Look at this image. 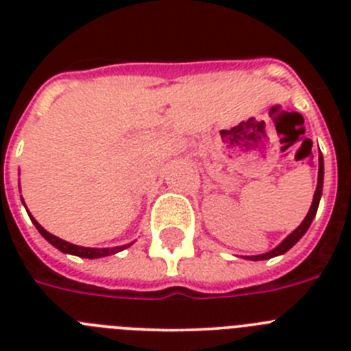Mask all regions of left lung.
<instances>
[{"label": "left lung", "instance_id": "8db88e82", "mask_svg": "<svg viewBox=\"0 0 351 351\" xmlns=\"http://www.w3.org/2000/svg\"><path fill=\"white\" fill-rule=\"evenodd\" d=\"M318 163H320V167H318V182H316V191H315V197H313V204H311V207H309L308 216L304 218V221L300 223V225L297 226L295 230L291 232V234L288 235L287 239H285L280 246H276L272 251H269V253H263V255H256V256H244V258H247V260H269V258H272V256L283 255V253H287V251L290 250L293 244L299 243V239L302 237L306 232H308V228H309V225H311L313 218L316 216V210H318V204H320V197H322V188H324V156H322V153H320V158H318Z\"/></svg>", "mask_w": 351, "mask_h": 351}]
</instances>
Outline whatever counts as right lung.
Returning a JSON list of instances; mask_svg holds the SVG:
<instances>
[{
	"label": "right lung",
	"instance_id": "obj_1",
	"mask_svg": "<svg viewBox=\"0 0 351 351\" xmlns=\"http://www.w3.org/2000/svg\"><path fill=\"white\" fill-rule=\"evenodd\" d=\"M31 221H33V225L36 226V230L40 232V234L43 235V237L47 239L49 243L52 244L54 247H58L60 251H63V253H68V255H75V256H80V258H101V256H108V255H114V253H119V251L126 250V247L130 246V244H125V246H116V247H84V246H75V244H70L66 243V241H63V239L56 237V235L49 234L45 228H43L42 225H40L38 221H36L33 216H29Z\"/></svg>",
	"mask_w": 351,
	"mask_h": 351
}]
</instances>
